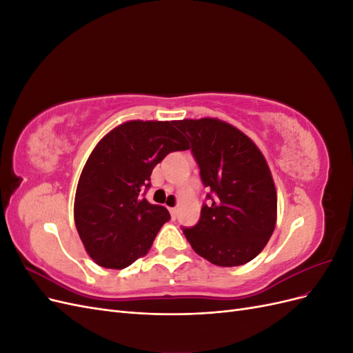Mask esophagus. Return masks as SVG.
I'll return each mask as SVG.
<instances>
[{
  "label": "esophagus",
  "instance_id": "esophagus-1",
  "mask_svg": "<svg viewBox=\"0 0 353 353\" xmlns=\"http://www.w3.org/2000/svg\"><path fill=\"white\" fill-rule=\"evenodd\" d=\"M169 212H170V216L175 219L176 215H178V209L176 208H169Z\"/></svg>",
  "mask_w": 353,
  "mask_h": 353
}]
</instances>
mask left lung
I'll use <instances>...</instances> for the list:
<instances>
[{
    "instance_id": "obj_1",
    "label": "left lung",
    "mask_w": 353,
    "mask_h": 353,
    "mask_svg": "<svg viewBox=\"0 0 353 353\" xmlns=\"http://www.w3.org/2000/svg\"><path fill=\"white\" fill-rule=\"evenodd\" d=\"M188 138L201 183L210 188L194 227L184 236L201 258L239 266L258 256L276 222V190L268 163L250 138L215 119L175 121Z\"/></svg>"
}]
</instances>
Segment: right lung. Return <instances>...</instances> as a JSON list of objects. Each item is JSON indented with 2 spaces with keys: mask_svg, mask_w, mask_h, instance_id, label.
I'll use <instances>...</instances> for the list:
<instances>
[{
  "mask_svg": "<svg viewBox=\"0 0 353 353\" xmlns=\"http://www.w3.org/2000/svg\"><path fill=\"white\" fill-rule=\"evenodd\" d=\"M187 148L175 121H128L94 147L78 181L73 216L95 263L123 270L150 250L170 215L143 193L154 166L170 152Z\"/></svg>",
  "mask_w": 353,
  "mask_h": 353,
  "instance_id": "1",
  "label": "right lung"
}]
</instances>
